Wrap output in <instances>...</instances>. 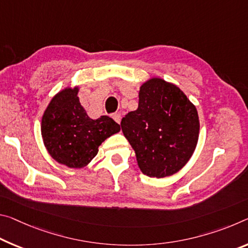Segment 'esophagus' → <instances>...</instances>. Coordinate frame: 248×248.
<instances>
[{
	"instance_id": "esophagus-1",
	"label": "esophagus",
	"mask_w": 248,
	"mask_h": 248,
	"mask_svg": "<svg viewBox=\"0 0 248 248\" xmlns=\"http://www.w3.org/2000/svg\"><path fill=\"white\" fill-rule=\"evenodd\" d=\"M112 118H113V120H115L117 124H120V121H121V115H120L119 112L113 113V115H112Z\"/></svg>"
}]
</instances>
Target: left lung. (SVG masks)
I'll return each mask as SVG.
<instances>
[{
    "mask_svg": "<svg viewBox=\"0 0 248 248\" xmlns=\"http://www.w3.org/2000/svg\"><path fill=\"white\" fill-rule=\"evenodd\" d=\"M124 136L136 152L141 172L164 178L180 171L199 140L198 110L171 82L151 78L139 90L138 109L121 120Z\"/></svg>",
    "mask_w": 248,
    "mask_h": 248,
    "instance_id": "obj_1",
    "label": "left lung"
}]
</instances>
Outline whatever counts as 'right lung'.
Wrapping results in <instances>:
<instances>
[{
  "instance_id": "1",
  "label": "right lung",
  "mask_w": 248,
  "mask_h": 248,
  "mask_svg": "<svg viewBox=\"0 0 248 248\" xmlns=\"http://www.w3.org/2000/svg\"><path fill=\"white\" fill-rule=\"evenodd\" d=\"M79 88L67 87L50 100L42 117V137L50 156L74 169L87 166L98 153V147L120 125L108 116L89 118L78 98Z\"/></svg>"
}]
</instances>
